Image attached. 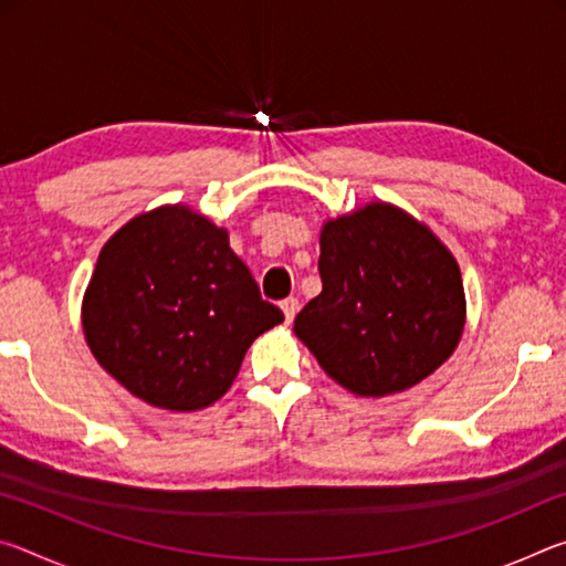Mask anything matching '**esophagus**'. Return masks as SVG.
Returning <instances> with one entry per match:
<instances>
[{
	"mask_svg": "<svg viewBox=\"0 0 566 566\" xmlns=\"http://www.w3.org/2000/svg\"><path fill=\"white\" fill-rule=\"evenodd\" d=\"M282 312H284V319L292 322L296 317V312H300V302H296L294 296H286L282 302Z\"/></svg>",
	"mask_w": 566,
	"mask_h": 566,
	"instance_id": "34e87169",
	"label": "esophagus"
}]
</instances>
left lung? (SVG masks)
I'll return each instance as SVG.
<instances>
[{
  "label": "left lung",
  "mask_w": 566,
  "mask_h": 566,
  "mask_svg": "<svg viewBox=\"0 0 566 566\" xmlns=\"http://www.w3.org/2000/svg\"><path fill=\"white\" fill-rule=\"evenodd\" d=\"M322 292L294 334L327 375L359 397H387L452 357L467 300L452 252L405 209L369 202L327 219L319 234Z\"/></svg>",
  "instance_id": "left-lung-1"
}]
</instances>
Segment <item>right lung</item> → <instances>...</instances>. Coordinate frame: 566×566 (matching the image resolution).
<instances>
[{"instance_id": "add662e5", "label": "right lung", "mask_w": 566, "mask_h": 566, "mask_svg": "<svg viewBox=\"0 0 566 566\" xmlns=\"http://www.w3.org/2000/svg\"><path fill=\"white\" fill-rule=\"evenodd\" d=\"M280 322L227 229L187 205L157 207L112 234L82 302L94 359L134 397L171 411L227 395L252 342Z\"/></svg>"}]
</instances>
